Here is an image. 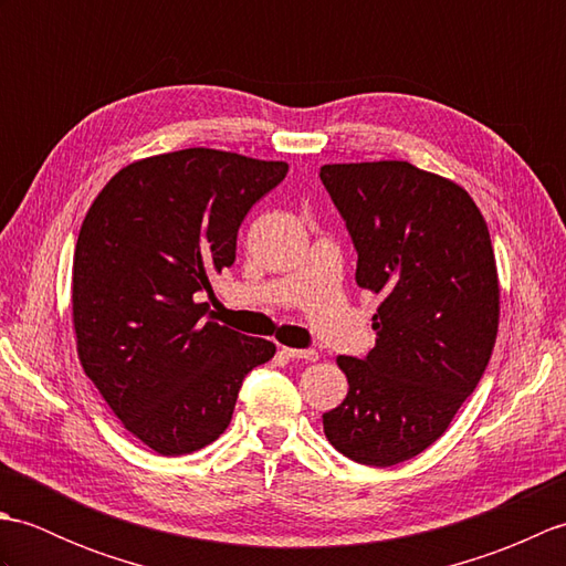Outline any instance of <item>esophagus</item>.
Masks as SVG:
<instances>
[{
  "label": "esophagus",
  "instance_id": "34e87169",
  "mask_svg": "<svg viewBox=\"0 0 566 566\" xmlns=\"http://www.w3.org/2000/svg\"><path fill=\"white\" fill-rule=\"evenodd\" d=\"M282 355L292 359H306V363H316L318 359L316 350H298V347H282Z\"/></svg>",
  "mask_w": 566,
  "mask_h": 566
}]
</instances>
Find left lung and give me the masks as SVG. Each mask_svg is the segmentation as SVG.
<instances>
[{
  "label": "left lung",
  "instance_id": "8db88e82",
  "mask_svg": "<svg viewBox=\"0 0 566 566\" xmlns=\"http://www.w3.org/2000/svg\"><path fill=\"white\" fill-rule=\"evenodd\" d=\"M321 182L357 250L355 280L381 294L367 357H338L345 401L323 413L335 450L369 467L436 442L489 365L499 276L467 191L403 160L323 165Z\"/></svg>",
  "mask_w": 566,
  "mask_h": 566
}]
</instances>
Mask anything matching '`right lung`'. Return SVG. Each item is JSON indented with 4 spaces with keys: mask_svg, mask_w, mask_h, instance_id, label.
<instances>
[{
    "mask_svg": "<svg viewBox=\"0 0 566 566\" xmlns=\"http://www.w3.org/2000/svg\"><path fill=\"white\" fill-rule=\"evenodd\" d=\"M286 163L187 148L118 170L84 216L72 262V323L84 375L128 432L165 457L207 448L231 423L274 343L207 316L201 292L235 262L252 203Z\"/></svg>",
    "mask_w": 566,
    "mask_h": 566,
    "instance_id": "right-lung-1",
    "label": "right lung"
}]
</instances>
